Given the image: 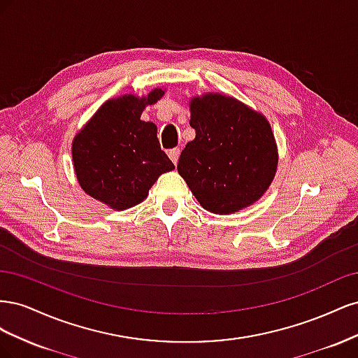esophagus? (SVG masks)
Here are the masks:
<instances>
[{
  "label": "esophagus",
  "instance_id": "1",
  "mask_svg": "<svg viewBox=\"0 0 358 358\" xmlns=\"http://www.w3.org/2000/svg\"><path fill=\"white\" fill-rule=\"evenodd\" d=\"M179 154H180V150L179 149H170L169 150V157H170V159L173 161V164H178V159H179Z\"/></svg>",
  "mask_w": 358,
  "mask_h": 358
}]
</instances>
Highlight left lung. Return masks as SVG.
<instances>
[{"instance_id":"8db88e82","label":"left lung","mask_w":358,"mask_h":358,"mask_svg":"<svg viewBox=\"0 0 358 358\" xmlns=\"http://www.w3.org/2000/svg\"><path fill=\"white\" fill-rule=\"evenodd\" d=\"M189 125L196 138L178 162L179 175L206 210L234 213L255 203L272 183L278 148L267 119L218 92L194 96Z\"/></svg>"}]
</instances>
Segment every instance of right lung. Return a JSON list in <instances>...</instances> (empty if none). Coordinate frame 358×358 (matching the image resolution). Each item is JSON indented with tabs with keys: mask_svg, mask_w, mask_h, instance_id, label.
Returning a JSON list of instances; mask_svg holds the SVG:
<instances>
[{
	"mask_svg": "<svg viewBox=\"0 0 358 358\" xmlns=\"http://www.w3.org/2000/svg\"><path fill=\"white\" fill-rule=\"evenodd\" d=\"M164 91L146 96L122 95L106 101L76 134L71 146L82 189L115 210L142 203L159 175L175 169L161 150L157 125L140 119L146 106Z\"/></svg>",
	"mask_w": 358,
	"mask_h": 358,
	"instance_id": "right-lung-1",
	"label": "right lung"
}]
</instances>
